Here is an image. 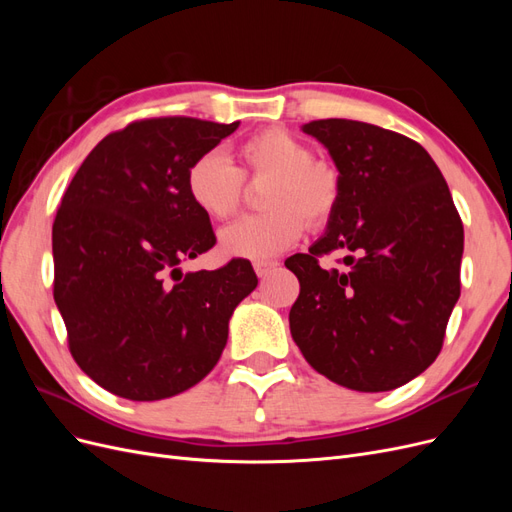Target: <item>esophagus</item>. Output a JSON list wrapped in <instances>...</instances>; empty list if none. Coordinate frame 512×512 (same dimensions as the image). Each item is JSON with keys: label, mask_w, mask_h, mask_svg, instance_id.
<instances>
[{"label": "esophagus", "mask_w": 512, "mask_h": 512, "mask_svg": "<svg viewBox=\"0 0 512 512\" xmlns=\"http://www.w3.org/2000/svg\"><path fill=\"white\" fill-rule=\"evenodd\" d=\"M275 267H277V262H271V260H258V262H254V271H256L258 277H265Z\"/></svg>", "instance_id": "obj_1"}]
</instances>
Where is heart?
<instances>
[{"label":"heart","mask_w":512,"mask_h":512,"mask_svg":"<svg viewBox=\"0 0 512 512\" xmlns=\"http://www.w3.org/2000/svg\"><path fill=\"white\" fill-rule=\"evenodd\" d=\"M235 168L224 153L207 151L185 173L192 203L213 220L237 211L243 177H269L262 205L269 211L232 222L220 230V252L228 258L269 260L288 250L303 235V218L312 228L327 224L342 196L337 170L314 160V151L286 130L269 128L254 134L237 149Z\"/></svg>","instance_id":"b5f03b06"}]
</instances>
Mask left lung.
I'll return each instance as SVG.
<instances>
[{
    "mask_svg": "<svg viewBox=\"0 0 512 512\" xmlns=\"http://www.w3.org/2000/svg\"><path fill=\"white\" fill-rule=\"evenodd\" d=\"M327 147L342 196L324 235L286 267L301 292L290 333L305 361L361 393L393 391L436 361L459 299L463 224L429 153L352 119L301 128ZM347 252L344 270L317 258Z\"/></svg>",
    "mask_w": 512,
    "mask_h": 512,
    "instance_id": "8db88e82",
    "label": "left lung"
}]
</instances>
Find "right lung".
<instances>
[{
	"mask_svg": "<svg viewBox=\"0 0 512 512\" xmlns=\"http://www.w3.org/2000/svg\"><path fill=\"white\" fill-rule=\"evenodd\" d=\"M237 128L194 117L134 121L91 149L61 198L53 297L74 361L108 393L158 401L198 384L258 284L243 258L181 271L215 245L185 173Z\"/></svg>",
	"mask_w": 512,
	"mask_h": 512,
	"instance_id": "right-lung-1",
	"label": "right lung"
}]
</instances>
